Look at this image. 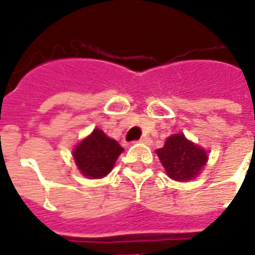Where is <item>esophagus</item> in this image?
<instances>
[{
	"mask_svg": "<svg viewBox=\"0 0 255 255\" xmlns=\"http://www.w3.org/2000/svg\"><path fill=\"white\" fill-rule=\"evenodd\" d=\"M138 142H139V143H144V144H151L152 143L151 138H148V137H142L139 140H138Z\"/></svg>",
	"mask_w": 255,
	"mask_h": 255,
	"instance_id": "obj_1",
	"label": "esophagus"
}]
</instances>
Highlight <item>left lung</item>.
<instances>
[{"instance_id": "8db88e82", "label": "left lung", "mask_w": 255, "mask_h": 255, "mask_svg": "<svg viewBox=\"0 0 255 255\" xmlns=\"http://www.w3.org/2000/svg\"><path fill=\"white\" fill-rule=\"evenodd\" d=\"M156 155L159 156L168 178L176 182H187L196 178L208 160V154L204 148L187 139L183 133L167 138L164 146L156 150Z\"/></svg>"}]
</instances>
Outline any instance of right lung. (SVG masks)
Instances as JSON below:
<instances>
[{
    "mask_svg": "<svg viewBox=\"0 0 255 255\" xmlns=\"http://www.w3.org/2000/svg\"><path fill=\"white\" fill-rule=\"evenodd\" d=\"M124 148L103 130L95 129L91 135L73 148V159L85 178L100 179L107 176Z\"/></svg>",
    "mask_w": 255,
    "mask_h": 255,
    "instance_id": "1",
    "label": "right lung"
}]
</instances>
